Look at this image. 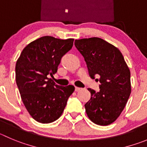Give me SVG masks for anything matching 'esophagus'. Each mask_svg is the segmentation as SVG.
I'll return each instance as SVG.
<instances>
[{
	"instance_id": "obj_1",
	"label": "esophagus",
	"mask_w": 147,
	"mask_h": 147,
	"mask_svg": "<svg viewBox=\"0 0 147 147\" xmlns=\"http://www.w3.org/2000/svg\"><path fill=\"white\" fill-rule=\"evenodd\" d=\"M81 90V88L79 87H75V91H79V90Z\"/></svg>"
}]
</instances>
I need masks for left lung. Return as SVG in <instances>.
<instances>
[{
	"mask_svg": "<svg viewBox=\"0 0 147 147\" xmlns=\"http://www.w3.org/2000/svg\"><path fill=\"white\" fill-rule=\"evenodd\" d=\"M89 75L100 76L99 91L88 88L90 98L85 105L88 117L99 125H108L120 116L131 92V72L117 48L99 38L75 40Z\"/></svg>",
	"mask_w": 147,
	"mask_h": 147,
	"instance_id": "obj_1",
	"label": "left lung"
}]
</instances>
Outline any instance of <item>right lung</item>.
Segmentation results:
<instances>
[{
    "instance_id": "obj_1",
    "label": "right lung",
    "mask_w": 147,
    "mask_h": 147,
    "mask_svg": "<svg viewBox=\"0 0 147 147\" xmlns=\"http://www.w3.org/2000/svg\"><path fill=\"white\" fill-rule=\"evenodd\" d=\"M74 39L43 36L29 43L22 51L15 68L22 100L32 118L41 123L57 120L62 114L75 87L58 86L50 78L58 69L62 57Z\"/></svg>"
}]
</instances>
